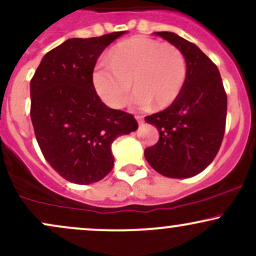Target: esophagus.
I'll list each match as a JSON object with an SVG mask.
<instances>
[{"label": "esophagus", "instance_id": "obj_1", "mask_svg": "<svg viewBox=\"0 0 256 256\" xmlns=\"http://www.w3.org/2000/svg\"><path fill=\"white\" fill-rule=\"evenodd\" d=\"M134 118H136V120L138 122V124H143V122H144V119H143V116H134Z\"/></svg>", "mask_w": 256, "mask_h": 256}]
</instances>
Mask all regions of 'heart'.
Instances as JSON below:
<instances>
[{
  "label": "heart",
  "mask_w": 256,
  "mask_h": 256,
  "mask_svg": "<svg viewBox=\"0 0 256 256\" xmlns=\"http://www.w3.org/2000/svg\"><path fill=\"white\" fill-rule=\"evenodd\" d=\"M188 77V64L180 49L148 37L120 42L110 52V62L98 61L92 71V84L108 107H124L131 91L137 108L170 107L180 95Z\"/></svg>",
  "instance_id": "b5f03b06"
}]
</instances>
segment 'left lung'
I'll use <instances>...</instances> for the list:
<instances>
[{
    "mask_svg": "<svg viewBox=\"0 0 256 256\" xmlns=\"http://www.w3.org/2000/svg\"><path fill=\"white\" fill-rule=\"evenodd\" d=\"M155 34L183 52L188 77L170 107L144 118L160 134L144 156L165 177L189 178L204 171L218 154L225 134L228 98L218 67L198 46L173 32Z\"/></svg>",
    "mask_w": 256,
    "mask_h": 256,
    "instance_id": "obj_1",
    "label": "left lung"
}]
</instances>
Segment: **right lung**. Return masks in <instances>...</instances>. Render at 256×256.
Wrapping results in <instances>:
<instances>
[{
    "mask_svg": "<svg viewBox=\"0 0 256 256\" xmlns=\"http://www.w3.org/2000/svg\"><path fill=\"white\" fill-rule=\"evenodd\" d=\"M126 31L71 38L44 55L31 79L30 116L43 156L66 180L91 184L112 171V143L136 131L137 120L108 108L92 84L106 46Z\"/></svg>",
    "mask_w": 256,
    "mask_h": 256,
    "instance_id": "right-lung-1",
    "label": "right lung"
}]
</instances>
